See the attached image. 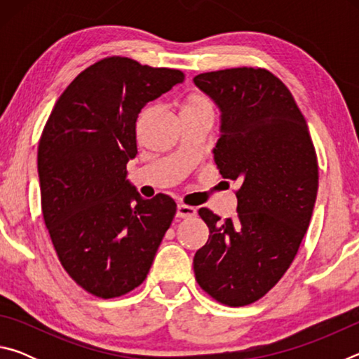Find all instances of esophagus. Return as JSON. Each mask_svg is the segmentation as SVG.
I'll return each mask as SVG.
<instances>
[{"label": "esophagus", "mask_w": 359, "mask_h": 359, "mask_svg": "<svg viewBox=\"0 0 359 359\" xmlns=\"http://www.w3.org/2000/svg\"><path fill=\"white\" fill-rule=\"evenodd\" d=\"M177 218H188V217H194L196 215V209L191 208V205L187 204H179L177 205Z\"/></svg>", "instance_id": "esophagus-1"}]
</instances>
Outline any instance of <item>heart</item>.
Listing matches in <instances>:
<instances>
[{
    "instance_id": "obj_1",
    "label": "heart",
    "mask_w": 359,
    "mask_h": 359,
    "mask_svg": "<svg viewBox=\"0 0 359 359\" xmlns=\"http://www.w3.org/2000/svg\"><path fill=\"white\" fill-rule=\"evenodd\" d=\"M204 106H210V102L205 98H203V96L193 95V96H190V98H188L185 109L187 107H204Z\"/></svg>"
}]
</instances>
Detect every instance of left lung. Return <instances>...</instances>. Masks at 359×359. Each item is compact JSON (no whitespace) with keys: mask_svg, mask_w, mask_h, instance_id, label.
<instances>
[{"mask_svg":"<svg viewBox=\"0 0 359 359\" xmlns=\"http://www.w3.org/2000/svg\"><path fill=\"white\" fill-rule=\"evenodd\" d=\"M193 81L220 107L214 160L223 179L239 184L234 220L199 209L209 239L194 253V277L224 306H248L299 250L317 199V154L293 95L272 72L244 66Z\"/></svg>","mask_w":359,"mask_h":359,"instance_id":"8db88e82","label":"left lung"}]
</instances>
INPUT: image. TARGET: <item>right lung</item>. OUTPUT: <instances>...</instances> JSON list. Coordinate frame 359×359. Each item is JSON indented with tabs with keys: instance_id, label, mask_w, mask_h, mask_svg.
<instances>
[{
	"instance_id": "right-lung-1",
	"label": "right lung",
	"mask_w": 359,
	"mask_h": 359,
	"mask_svg": "<svg viewBox=\"0 0 359 359\" xmlns=\"http://www.w3.org/2000/svg\"><path fill=\"white\" fill-rule=\"evenodd\" d=\"M184 72L107 57L83 69L53 106L38 147L41 205L60 263L79 287L111 299L139 287L177 210L126 180L136 121Z\"/></svg>"
}]
</instances>
